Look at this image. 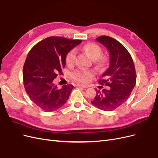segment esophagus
I'll return each mask as SVG.
<instances>
[{
  "mask_svg": "<svg viewBox=\"0 0 158 158\" xmlns=\"http://www.w3.org/2000/svg\"><path fill=\"white\" fill-rule=\"evenodd\" d=\"M77 86L78 87H82V88H88V85H84V84H77Z\"/></svg>",
  "mask_w": 158,
  "mask_h": 158,
  "instance_id": "esophagus-1",
  "label": "esophagus"
}]
</instances>
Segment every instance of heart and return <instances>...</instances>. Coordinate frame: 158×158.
<instances>
[{
	"instance_id": "1",
	"label": "heart",
	"mask_w": 158,
	"mask_h": 158,
	"mask_svg": "<svg viewBox=\"0 0 158 158\" xmlns=\"http://www.w3.org/2000/svg\"><path fill=\"white\" fill-rule=\"evenodd\" d=\"M82 50L88 54L90 57L93 59H98L101 55L102 50L98 44L94 43H89L82 47ZM76 52L75 49L70 50L66 56L65 60L66 63L69 66L73 65L76 60ZM103 63L102 59H98V63L102 64ZM95 72L93 70L81 69L76 70L73 72L71 74L72 78L75 81H77L81 83H87L88 82L90 78L94 75Z\"/></svg>"
}]
</instances>
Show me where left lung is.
Segmentation results:
<instances>
[{"label":"left lung","mask_w":158,"mask_h":158,"mask_svg":"<svg viewBox=\"0 0 158 158\" xmlns=\"http://www.w3.org/2000/svg\"><path fill=\"white\" fill-rule=\"evenodd\" d=\"M96 41L109 52V66L99 82L109 86V89L97 90L93 106L103 111H113L121 106L130 96L136 81V71L131 55L121 43L112 37L102 35Z\"/></svg>","instance_id":"obj_1"}]
</instances>
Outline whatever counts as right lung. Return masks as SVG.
Instances as JSON below:
<instances>
[{"label":"right lung","mask_w":158,"mask_h":158,"mask_svg":"<svg viewBox=\"0 0 158 158\" xmlns=\"http://www.w3.org/2000/svg\"><path fill=\"white\" fill-rule=\"evenodd\" d=\"M82 40L49 37L30 50L23 68V85L31 101L47 112L63 107L73 89V85L59 89L52 81L63 74L68 52Z\"/></svg>","instance_id":"obj_1"}]
</instances>
